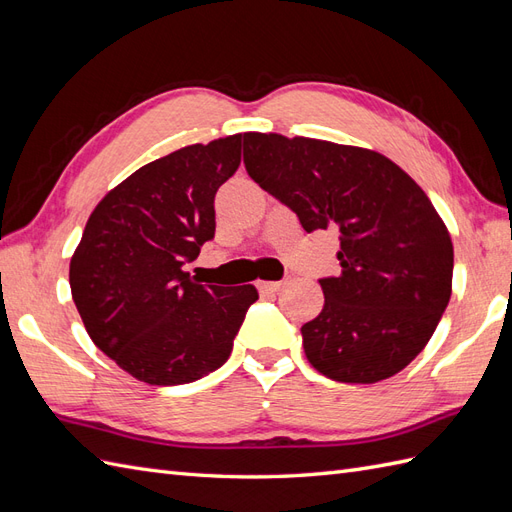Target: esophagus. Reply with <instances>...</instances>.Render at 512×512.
Wrapping results in <instances>:
<instances>
[{"instance_id":"esophagus-1","label":"esophagus","mask_w":512,"mask_h":512,"mask_svg":"<svg viewBox=\"0 0 512 512\" xmlns=\"http://www.w3.org/2000/svg\"><path fill=\"white\" fill-rule=\"evenodd\" d=\"M283 287V281H259V290L272 294V292H279Z\"/></svg>"}]
</instances>
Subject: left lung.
Returning <instances> with one entry per match:
<instances>
[{"instance_id":"obj_1","label":"left lung","mask_w":512,"mask_h":512,"mask_svg":"<svg viewBox=\"0 0 512 512\" xmlns=\"http://www.w3.org/2000/svg\"><path fill=\"white\" fill-rule=\"evenodd\" d=\"M244 166L307 233H342V274L320 281L324 307L300 329L309 363L361 385L404 370L452 294V238L426 192L378 151L272 131H246Z\"/></svg>"}]
</instances>
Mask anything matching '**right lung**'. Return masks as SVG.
I'll return each mask as SVG.
<instances>
[{
  "instance_id": "obj_1",
  "label": "right lung",
  "mask_w": 512,
  "mask_h": 512,
  "mask_svg": "<svg viewBox=\"0 0 512 512\" xmlns=\"http://www.w3.org/2000/svg\"><path fill=\"white\" fill-rule=\"evenodd\" d=\"M242 160V134L144 164L90 214L69 266L99 350L149 385H183L231 355L255 285H203L183 270L214 238V199Z\"/></svg>"
}]
</instances>
